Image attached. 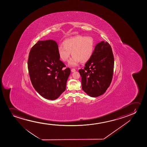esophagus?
<instances>
[{"label": "esophagus", "instance_id": "esophagus-1", "mask_svg": "<svg viewBox=\"0 0 147 147\" xmlns=\"http://www.w3.org/2000/svg\"><path fill=\"white\" fill-rule=\"evenodd\" d=\"M75 71H76V69H75L73 68L71 69V72H74Z\"/></svg>", "mask_w": 147, "mask_h": 147}]
</instances>
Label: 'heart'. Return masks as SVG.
Masks as SVG:
<instances>
[{
    "label": "heart",
    "instance_id": "1",
    "mask_svg": "<svg viewBox=\"0 0 147 147\" xmlns=\"http://www.w3.org/2000/svg\"><path fill=\"white\" fill-rule=\"evenodd\" d=\"M63 45L58 48L59 56L66 62L68 61L71 53L73 57L69 65L74 66L80 62L85 63L90 59L94 50L95 41L91 36H77L66 39Z\"/></svg>",
    "mask_w": 147,
    "mask_h": 147
}]
</instances>
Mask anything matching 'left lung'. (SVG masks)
<instances>
[{
  "mask_svg": "<svg viewBox=\"0 0 147 147\" xmlns=\"http://www.w3.org/2000/svg\"><path fill=\"white\" fill-rule=\"evenodd\" d=\"M113 68L114 57L110 45L105 41L98 42L84 69L79 70L83 90L93 97L102 95L111 82Z\"/></svg>",
  "mask_w": 147,
  "mask_h": 147,
  "instance_id": "8db88e82",
  "label": "left lung"
}]
</instances>
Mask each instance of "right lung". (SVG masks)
Wrapping results in <instances>:
<instances>
[{"instance_id":"right-lung-1","label":"right lung","mask_w":147,"mask_h":147,"mask_svg":"<svg viewBox=\"0 0 147 147\" xmlns=\"http://www.w3.org/2000/svg\"><path fill=\"white\" fill-rule=\"evenodd\" d=\"M55 40H39L32 47L28 61L30 81L35 90L45 98L55 100L66 90L70 74L60 60Z\"/></svg>"}]
</instances>
